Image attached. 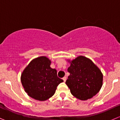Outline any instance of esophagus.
Instances as JSON below:
<instances>
[{"instance_id": "obj_1", "label": "esophagus", "mask_w": 120, "mask_h": 120, "mask_svg": "<svg viewBox=\"0 0 120 120\" xmlns=\"http://www.w3.org/2000/svg\"><path fill=\"white\" fill-rule=\"evenodd\" d=\"M62 79H63L64 81L65 82L66 80H67V77H66V76H64V77H63V78H62Z\"/></svg>"}]
</instances>
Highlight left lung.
<instances>
[{"mask_svg": "<svg viewBox=\"0 0 120 120\" xmlns=\"http://www.w3.org/2000/svg\"><path fill=\"white\" fill-rule=\"evenodd\" d=\"M68 68L70 75L66 84L71 93L81 100H86L95 95L102 85L103 75L91 60L83 56L74 59Z\"/></svg>", "mask_w": 120, "mask_h": 120, "instance_id": "obj_1", "label": "left lung"}]
</instances>
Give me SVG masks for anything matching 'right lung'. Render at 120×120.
<instances>
[{
	"instance_id": "add662e5",
	"label": "right lung",
	"mask_w": 120,
	"mask_h": 120,
	"mask_svg": "<svg viewBox=\"0 0 120 120\" xmlns=\"http://www.w3.org/2000/svg\"><path fill=\"white\" fill-rule=\"evenodd\" d=\"M46 56L33 59L23 71L21 82L28 95L35 100L45 101L53 96L56 87L64 82L57 76V71L51 68Z\"/></svg>"
}]
</instances>
